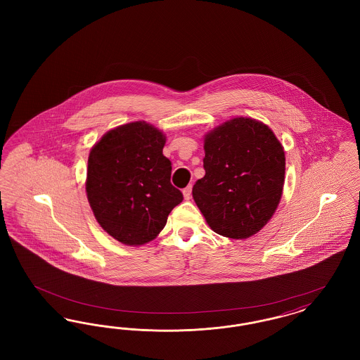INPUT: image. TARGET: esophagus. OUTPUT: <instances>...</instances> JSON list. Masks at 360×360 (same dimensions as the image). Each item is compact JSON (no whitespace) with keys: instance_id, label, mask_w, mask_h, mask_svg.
<instances>
[{"instance_id":"obj_1","label":"esophagus","mask_w":360,"mask_h":360,"mask_svg":"<svg viewBox=\"0 0 360 360\" xmlns=\"http://www.w3.org/2000/svg\"><path fill=\"white\" fill-rule=\"evenodd\" d=\"M182 193H184L185 200H190V198H191V185H188V186L184 188V190H182Z\"/></svg>"}]
</instances>
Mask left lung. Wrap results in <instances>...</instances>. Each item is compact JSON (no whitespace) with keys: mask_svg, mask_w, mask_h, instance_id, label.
I'll list each match as a JSON object with an SVG mask.
<instances>
[{"mask_svg":"<svg viewBox=\"0 0 360 360\" xmlns=\"http://www.w3.org/2000/svg\"><path fill=\"white\" fill-rule=\"evenodd\" d=\"M205 176L193 198L207 225L229 239H247L273 217L285 184V151L263 122L236 117L207 132Z\"/></svg>","mask_w":360,"mask_h":360,"instance_id":"left-lung-1","label":"left lung"}]
</instances>
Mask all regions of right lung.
Here are the masks:
<instances>
[{
  "label": "right lung",
  "instance_id": "add662e5",
  "mask_svg": "<svg viewBox=\"0 0 360 360\" xmlns=\"http://www.w3.org/2000/svg\"><path fill=\"white\" fill-rule=\"evenodd\" d=\"M165 143L162 131L135 121L106 132L89 154V204L103 231L122 244L154 240L184 200L170 182Z\"/></svg>",
  "mask_w": 360,
  "mask_h": 360
}]
</instances>
